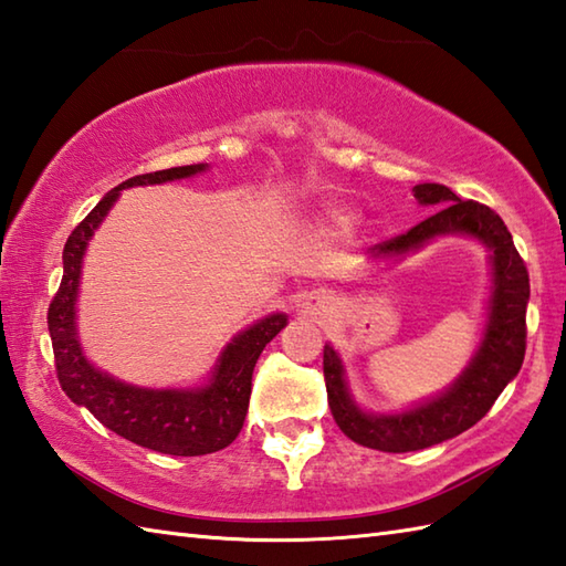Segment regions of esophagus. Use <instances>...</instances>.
Segmentation results:
<instances>
[{"label":"esophagus","mask_w":566,"mask_h":566,"mask_svg":"<svg viewBox=\"0 0 566 566\" xmlns=\"http://www.w3.org/2000/svg\"><path fill=\"white\" fill-rule=\"evenodd\" d=\"M306 311H311V314H321V311H326V296L311 294L308 302H306Z\"/></svg>","instance_id":"34e87169"}]
</instances>
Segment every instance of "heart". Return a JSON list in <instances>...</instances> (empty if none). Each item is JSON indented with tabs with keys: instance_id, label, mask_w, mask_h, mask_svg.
I'll use <instances>...</instances> for the list:
<instances>
[{
	"instance_id": "obj_1",
	"label": "heart",
	"mask_w": 566,
	"mask_h": 566,
	"mask_svg": "<svg viewBox=\"0 0 566 566\" xmlns=\"http://www.w3.org/2000/svg\"><path fill=\"white\" fill-rule=\"evenodd\" d=\"M335 219H338V221H347V216H345V213H335Z\"/></svg>"
}]
</instances>
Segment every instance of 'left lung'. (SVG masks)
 <instances>
[{"mask_svg": "<svg viewBox=\"0 0 566 566\" xmlns=\"http://www.w3.org/2000/svg\"><path fill=\"white\" fill-rule=\"evenodd\" d=\"M413 197L436 213L411 231L375 245V258H399L423 248L438 235H469L491 250L489 321L476 355L448 391L420 403L411 411L375 416L359 408L345 381V369L331 345L323 347V377L335 423L347 438L381 452H413L460 436L482 420L506 384L518 375L525 357V308L531 298V280L525 262L513 245L501 216L472 199H460L452 189L436 182L416 185Z\"/></svg>", "mask_w": 566, "mask_h": 566, "instance_id": "1", "label": "left lung"}]
</instances>
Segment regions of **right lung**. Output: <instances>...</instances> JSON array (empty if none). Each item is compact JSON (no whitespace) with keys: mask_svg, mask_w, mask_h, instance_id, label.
Listing matches in <instances>:
<instances>
[{"mask_svg":"<svg viewBox=\"0 0 566 566\" xmlns=\"http://www.w3.org/2000/svg\"><path fill=\"white\" fill-rule=\"evenodd\" d=\"M209 165H185L170 170L136 175L126 179L94 207L84 221L70 233L63 250V282L57 286L51 308H48V331H51L55 371L60 387L77 406L104 423L116 436L163 454L197 457L228 448L248 413L252 369L260 353L276 333L286 326L284 314H272L250 328L238 333L226 345L207 387L197 389H143L118 381L90 365L77 340L75 302L82 272V258L90 238L109 213L114 201L126 187L160 185L172 179L203 172Z\"/></svg>","mask_w":566,"mask_h":566,"instance_id":"obj_1","label":"right lung"}]
</instances>
